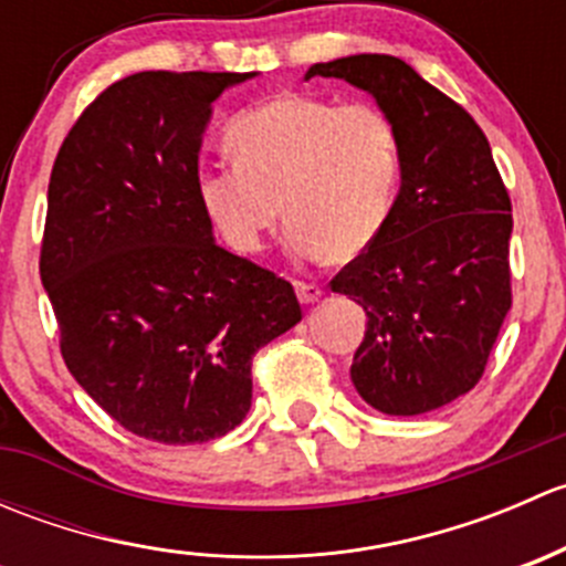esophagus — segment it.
<instances>
[{"instance_id":"esophagus-1","label":"esophagus","mask_w":566,"mask_h":566,"mask_svg":"<svg viewBox=\"0 0 566 566\" xmlns=\"http://www.w3.org/2000/svg\"><path fill=\"white\" fill-rule=\"evenodd\" d=\"M295 290H298V298L301 304H317L319 298H323V287L315 282H295Z\"/></svg>"}]
</instances>
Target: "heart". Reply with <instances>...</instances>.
<instances>
[{
	"label": "heart",
	"mask_w": 566,
	"mask_h": 566,
	"mask_svg": "<svg viewBox=\"0 0 566 566\" xmlns=\"http://www.w3.org/2000/svg\"><path fill=\"white\" fill-rule=\"evenodd\" d=\"M224 142L232 164L199 169L197 199L230 249L260 251L282 208L287 247L304 260L356 256L384 232L402 150L380 106L276 95L238 114Z\"/></svg>",
	"instance_id": "b5f03b06"
}]
</instances>
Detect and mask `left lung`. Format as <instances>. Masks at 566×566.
Returning <instances> with one entry per match:
<instances>
[{"instance_id":"1","label":"left lung","mask_w":566,"mask_h":566,"mask_svg":"<svg viewBox=\"0 0 566 566\" xmlns=\"http://www.w3.org/2000/svg\"><path fill=\"white\" fill-rule=\"evenodd\" d=\"M391 117L402 150L384 232L331 282L367 312L350 378L386 416H421L479 384L512 306V205L471 114L389 54L317 62Z\"/></svg>"}]
</instances>
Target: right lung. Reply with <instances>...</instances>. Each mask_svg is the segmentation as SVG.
<instances>
[{
    "mask_svg": "<svg viewBox=\"0 0 566 566\" xmlns=\"http://www.w3.org/2000/svg\"><path fill=\"white\" fill-rule=\"evenodd\" d=\"M254 76L119 78L51 169L40 279L62 358L147 441L186 447L235 430L251 408V358L301 319L293 284L221 249L197 199L213 101Z\"/></svg>",
    "mask_w": 566,
    "mask_h": 566,
    "instance_id": "1",
    "label": "right lung"
}]
</instances>
